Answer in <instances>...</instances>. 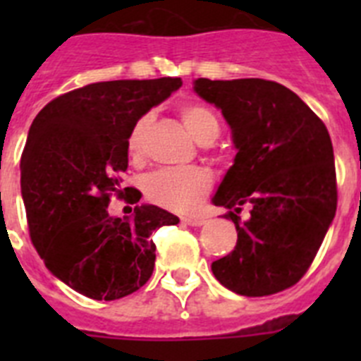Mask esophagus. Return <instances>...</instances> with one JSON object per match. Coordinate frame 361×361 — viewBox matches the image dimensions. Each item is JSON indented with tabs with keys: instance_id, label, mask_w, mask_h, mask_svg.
Returning a JSON list of instances; mask_svg holds the SVG:
<instances>
[{
	"instance_id": "1",
	"label": "esophagus",
	"mask_w": 361,
	"mask_h": 361,
	"mask_svg": "<svg viewBox=\"0 0 361 361\" xmlns=\"http://www.w3.org/2000/svg\"><path fill=\"white\" fill-rule=\"evenodd\" d=\"M183 222L188 226H202L206 224V219H204V216H195V215H184Z\"/></svg>"
}]
</instances>
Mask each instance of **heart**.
Listing matches in <instances>:
<instances>
[{
	"mask_svg": "<svg viewBox=\"0 0 361 361\" xmlns=\"http://www.w3.org/2000/svg\"><path fill=\"white\" fill-rule=\"evenodd\" d=\"M180 116L193 139L200 145H212L219 137L220 123L212 108L190 103L180 108ZM149 124L152 117L142 116L130 130L128 152L133 157H141L145 153ZM209 186L212 175L202 168H161L149 173L142 183V190L148 200L175 212L190 209L195 200L209 190Z\"/></svg>",
	"mask_w": 361,
	"mask_h": 361,
	"instance_id": "obj_1",
	"label": "heart"
}]
</instances>
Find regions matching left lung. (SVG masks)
<instances>
[{
  "label": "left lung",
  "mask_w": 361,
  "mask_h": 361,
  "mask_svg": "<svg viewBox=\"0 0 361 361\" xmlns=\"http://www.w3.org/2000/svg\"><path fill=\"white\" fill-rule=\"evenodd\" d=\"M193 90L231 128L237 155L213 204L237 228L235 250L212 264L229 291L275 295L305 275L336 213L333 142L325 124L289 88L266 79H197ZM244 203L252 216L236 215Z\"/></svg>",
  "instance_id": "8db88e82"
}]
</instances>
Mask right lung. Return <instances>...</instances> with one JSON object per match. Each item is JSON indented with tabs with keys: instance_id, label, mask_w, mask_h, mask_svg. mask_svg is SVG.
Returning a JSON list of instances; mask_svg holds the SVG:
<instances>
[{
	"instance_id": "obj_1",
	"label": "right lung",
	"mask_w": 361,
	"mask_h": 361,
	"mask_svg": "<svg viewBox=\"0 0 361 361\" xmlns=\"http://www.w3.org/2000/svg\"><path fill=\"white\" fill-rule=\"evenodd\" d=\"M183 85L180 78L92 82L50 101L28 130L21 197L32 244L54 276L94 300L141 289L155 266L149 238L177 224L166 209L141 204L130 216L108 213L123 197L133 124ZM133 191L130 202H139Z\"/></svg>"
}]
</instances>
